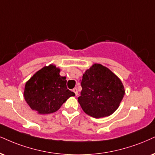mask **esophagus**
Returning <instances> with one entry per match:
<instances>
[{"instance_id": "obj_1", "label": "esophagus", "mask_w": 155, "mask_h": 155, "mask_svg": "<svg viewBox=\"0 0 155 155\" xmlns=\"http://www.w3.org/2000/svg\"><path fill=\"white\" fill-rule=\"evenodd\" d=\"M72 91L74 93V94H75L76 96L78 95V89L76 88V87H74V88L72 89Z\"/></svg>"}]
</instances>
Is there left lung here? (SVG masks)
<instances>
[{
	"instance_id": "8db88e82",
	"label": "left lung",
	"mask_w": 155,
	"mask_h": 155,
	"mask_svg": "<svg viewBox=\"0 0 155 155\" xmlns=\"http://www.w3.org/2000/svg\"><path fill=\"white\" fill-rule=\"evenodd\" d=\"M81 86L78 103L85 114L95 118L114 114L125 94L121 80L108 68L97 63L83 74Z\"/></svg>"
}]
</instances>
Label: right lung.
Instances as JSON below:
<instances>
[{
    "label": "right lung",
    "instance_id": "obj_1",
    "mask_svg": "<svg viewBox=\"0 0 155 155\" xmlns=\"http://www.w3.org/2000/svg\"><path fill=\"white\" fill-rule=\"evenodd\" d=\"M60 72V68L51 64L37 71L26 83L24 99L38 114L57 111L70 97L75 95L68 89L66 78Z\"/></svg>",
    "mask_w": 155,
    "mask_h": 155
}]
</instances>
